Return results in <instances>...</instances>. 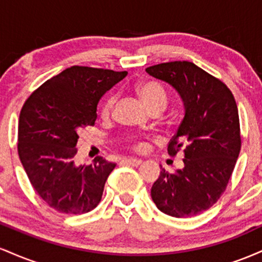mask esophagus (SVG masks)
<instances>
[{"label":"esophagus","instance_id":"34e87169","mask_svg":"<svg viewBox=\"0 0 262 262\" xmlns=\"http://www.w3.org/2000/svg\"><path fill=\"white\" fill-rule=\"evenodd\" d=\"M124 164H128V165H132V166H139L141 164V160L139 159H134V158H125L122 160Z\"/></svg>","mask_w":262,"mask_h":262}]
</instances>
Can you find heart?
Wrapping results in <instances>:
<instances>
[{
	"instance_id": "heart-1",
	"label": "heart",
	"mask_w": 262,
	"mask_h": 262,
	"mask_svg": "<svg viewBox=\"0 0 262 262\" xmlns=\"http://www.w3.org/2000/svg\"><path fill=\"white\" fill-rule=\"evenodd\" d=\"M137 93L150 112L155 110L164 111L167 106V101H169L167 93L164 87L159 82H155V81H145V82L139 83L137 86ZM116 101V96H110L104 101L103 106L101 108L102 119H108L112 116ZM133 148L135 150H141L144 148V145L143 143H133Z\"/></svg>"
}]
</instances>
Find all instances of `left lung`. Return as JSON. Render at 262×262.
Instances as JSON below:
<instances>
[{
  "label": "left lung",
  "instance_id": "left-lung-1",
  "mask_svg": "<svg viewBox=\"0 0 262 262\" xmlns=\"http://www.w3.org/2000/svg\"><path fill=\"white\" fill-rule=\"evenodd\" d=\"M150 76L179 92L185 117L167 146L183 152V169H161L151 187L159 209L175 218L200 214L213 206L227 188L240 148L239 113L225 83L189 61L162 62L146 68Z\"/></svg>",
  "mask_w": 262,
  "mask_h": 262
}]
</instances>
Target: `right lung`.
I'll return each mask as SVG.
<instances>
[{"label":"right lung","instance_id":"right-lung-1","mask_svg":"<svg viewBox=\"0 0 262 262\" xmlns=\"http://www.w3.org/2000/svg\"><path fill=\"white\" fill-rule=\"evenodd\" d=\"M89 66H71L35 90L23 104L18 124V155L39 197L65 214H83L101 202L116 164L97 156L75 164L79 132L93 125L97 103L127 76Z\"/></svg>","mask_w":262,"mask_h":262}]
</instances>
